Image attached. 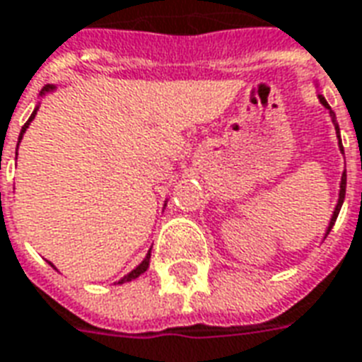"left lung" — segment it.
I'll list each match as a JSON object with an SVG mask.
<instances>
[{
	"label": "left lung",
	"instance_id": "obj_1",
	"mask_svg": "<svg viewBox=\"0 0 362 362\" xmlns=\"http://www.w3.org/2000/svg\"><path fill=\"white\" fill-rule=\"evenodd\" d=\"M319 100L320 105L328 110V114H330V118H332V124L334 127H336V135H338V145H339V151L344 152V146H341V139H339V127H338V122H336V114H334V110L330 107H328V103H326V99L322 97V95H319ZM346 185H347V175H346V170H344V173H341V181H339V194H338V204H336V208H334L332 211V217H330V223H328V227H326V233H325V238L328 236V233L332 230L334 223H336V219H338V214L339 210H341V204H344V198H346Z\"/></svg>",
	"mask_w": 362,
	"mask_h": 362
}]
</instances>
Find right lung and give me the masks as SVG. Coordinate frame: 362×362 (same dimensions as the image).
<instances>
[{
    "instance_id": "right-lung-1",
    "label": "right lung",
    "mask_w": 362,
    "mask_h": 362,
    "mask_svg": "<svg viewBox=\"0 0 362 362\" xmlns=\"http://www.w3.org/2000/svg\"><path fill=\"white\" fill-rule=\"evenodd\" d=\"M51 91H55V86H45V88L42 89V93H40V95H42V97H43V95L51 93ZM37 108H40V105H37V107L34 108V112H32V116H30V118H28V122H26V124H24V126H23V129H21V135H18V143H21V139H23V135H24V133H26V129H28L30 122L36 118ZM148 263H151V250H148V254L145 255V259H143V262H141L139 265H137V267L133 269L132 273H127L126 276H122V279H119V281L116 282V284H124V282H129V281H133V279H137L139 274H143L146 271V269H148ZM49 265L55 269V265H53V263H51V262H49Z\"/></svg>"
}]
</instances>
